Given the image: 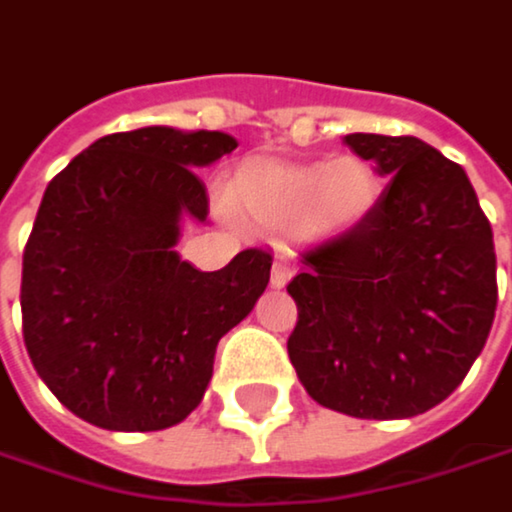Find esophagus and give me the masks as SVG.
Here are the masks:
<instances>
[{"label": "esophagus", "mask_w": 512, "mask_h": 512, "mask_svg": "<svg viewBox=\"0 0 512 512\" xmlns=\"http://www.w3.org/2000/svg\"><path fill=\"white\" fill-rule=\"evenodd\" d=\"M293 272H296V263L290 260V255H278L275 263H272V284L275 287H284L293 278Z\"/></svg>", "instance_id": "34e87169"}]
</instances>
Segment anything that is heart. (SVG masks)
<instances>
[{"label": "heart", "mask_w": 512, "mask_h": 512, "mask_svg": "<svg viewBox=\"0 0 512 512\" xmlns=\"http://www.w3.org/2000/svg\"><path fill=\"white\" fill-rule=\"evenodd\" d=\"M379 174L356 154L323 165L257 162L231 186V204L266 231H302L317 240L361 228L379 204Z\"/></svg>", "instance_id": "1"}]
</instances>
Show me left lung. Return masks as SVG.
Returning a JSON list of instances; mask_svg holds the SVG:
<instances>
[{"mask_svg":"<svg viewBox=\"0 0 512 512\" xmlns=\"http://www.w3.org/2000/svg\"><path fill=\"white\" fill-rule=\"evenodd\" d=\"M388 177L373 216L302 255L287 353L326 409L394 421L439 406L480 356L498 305L492 225L474 186L415 136H344Z\"/></svg>","mask_w":512,"mask_h":512,"instance_id":"obj_1","label":"left lung"}]
</instances>
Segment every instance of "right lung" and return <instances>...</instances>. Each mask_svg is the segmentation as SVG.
I'll list each match as a JSON object with an SVG mask.
<instances>
[{"label": "right lung", "instance_id": "obj_1", "mask_svg": "<svg viewBox=\"0 0 512 512\" xmlns=\"http://www.w3.org/2000/svg\"><path fill=\"white\" fill-rule=\"evenodd\" d=\"M234 148L219 130L142 127L97 139L50 180L23 252V338L82 421L121 433L186 421L222 335L263 296L260 249L216 272L174 252L183 222L210 213L195 168Z\"/></svg>", "mask_w": 512, "mask_h": 512}]
</instances>
